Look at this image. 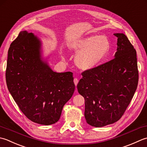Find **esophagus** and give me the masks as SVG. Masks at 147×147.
Segmentation results:
<instances>
[{
	"label": "esophagus",
	"mask_w": 147,
	"mask_h": 147,
	"mask_svg": "<svg viewBox=\"0 0 147 147\" xmlns=\"http://www.w3.org/2000/svg\"><path fill=\"white\" fill-rule=\"evenodd\" d=\"M74 82L75 85L77 86V84H78V82H79V80H78V79H77V78H74ZM76 91H77V90H76Z\"/></svg>",
	"instance_id": "1"
}]
</instances>
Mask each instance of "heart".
I'll return each mask as SVG.
<instances>
[{"mask_svg":"<svg viewBox=\"0 0 147 147\" xmlns=\"http://www.w3.org/2000/svg\"><path fill=\"white\" fill-rule=\"evenodd\" d=\"M70 49L78 53L76 63L79 68L89 70L102 62L109 53L110 40L105 35H91L71 42Z\"/></svg>","mask_w":147,"mask_h":147,"instance_id":"obj_1","label":"heart"}]
</instances>
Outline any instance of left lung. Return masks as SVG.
<instances>
[{
    "mask_svg": "<svg viewBox=\"0 0 147 147\" xmlns=\"http://www.w3.org/2000/svg\"><path fill=\"white\" fill-rule=\"evenodd\" d=\"M117 49L115 58L82 72L77 84L85 99L87 123L100 127L121 118L138 84L136 51L124 34H115Z\"/></svg>",
    "mask_w": 147,
    "mask_h": 147,
    "instance_id": "left-lung-1",
    "label": "left lung"
}]
</instances>
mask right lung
<instances>
[{
	"instance_id": "right-lung-1",
	"label": "right lung",
	"mask_w": 147,
	"mask_h": 147,
	"mask_svg": "<svg viewBox=\"0 0 147 147\" xmlns=\"http://www.w3.org/2000/svg\"><path fill=\"white\" fill-rule=\"evenodd\" d=\"M40 49L36 36L21 32L8 51L5 79L24 115L35 123L51 125L59 121L76 86L73 73L53 71L42 59Z\"/></svg>"
}]
</instances>
